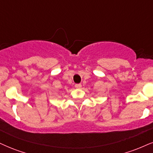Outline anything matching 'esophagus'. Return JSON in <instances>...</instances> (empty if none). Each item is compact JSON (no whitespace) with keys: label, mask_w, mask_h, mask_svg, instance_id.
<instances>
[{"label":"esophagus","mask_w":153,"mask_h":153,"mask_svg":"<svg viewBox=\"0 0 153 153\" xmlns=\"http://www.w3.org/2000/svg\"><path fill=\"white\" fill-rule=\"evenodd\" d=\"M75 87H76V88H82V84H75Z\"/></svg>","instance_id":"obj_1"}]
</instances>
